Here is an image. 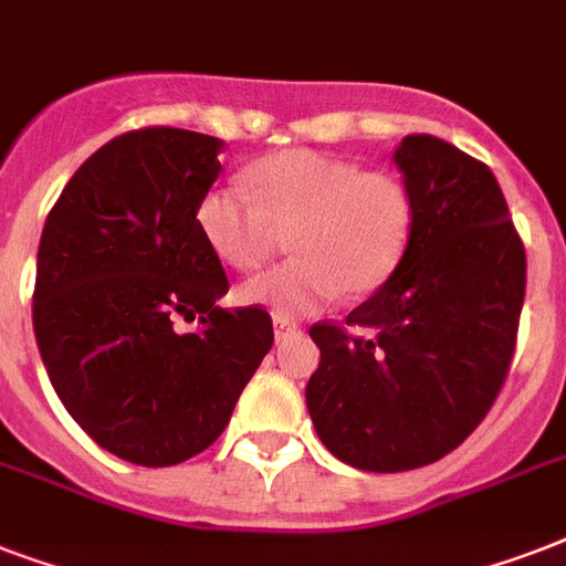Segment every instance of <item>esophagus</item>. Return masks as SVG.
<instances>
[{
	"label": "esophagus",
	"instance_id": "obj_1",
	"mask_svg": "<svg viewBox=\"0 0 566 566\" xmlns=\"http://www.w3.org/2000/svg\"><path fill=\"white\" fill-rule=\"evenodd\" d=\"M273 328H275V344H284V340H291V337L302 335V328L291 319H273Z\"/></svg>",
	"mask_w": 566,
	"mask_h": 566
}]
</instances>
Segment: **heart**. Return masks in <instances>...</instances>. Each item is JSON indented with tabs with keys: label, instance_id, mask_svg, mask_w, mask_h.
<instances>
[{
	"label": "heart",
	"instance_id": "b5f03b06",
	"mask_svg": "<svg viewBox=\"0 0 566 566\" xmlns=\"http://www.w3.org/2000/svg\"><path fill=\"white\" fill-rule=\"evenodd\" d=\"M247 193L217 185L196 205V226L213 255L234 270L270 258L287 234L291 264L240 284V302L275 319H300L344 291L370 296L396 273L413 229V196L396 172L284 149L247 170Z\"/></svg>",
	"mask_w": 566,
	"mask_h": 566
}]
</instances>
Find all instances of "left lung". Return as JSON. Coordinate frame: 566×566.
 I'll list each match as a JSON object with an SVG mask.
<instances>
[{
  "mask_svg": "<svg viewBox=\"0 0 566 566\" xmlns=\"http://www.w3.org/2000/svg\"><path fill=\"white\" fill-rule=\"evenodd\" d=\"M394 164L413 196L402 261L346 328L319 323L305 402L323 447L370 473H402L464 443L509 373L526 252L493 172L458 146L408 135Z\"/></svg>",
  "mask_w": 566,
  "mask_h": 566,
  "instance_id": "obj_1",
  "label": "left lung"
}]
</instances>
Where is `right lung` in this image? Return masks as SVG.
Instances as JSON below:
<instances>
[{
	"instance_id": "add662e5",
	"label": "right lung",
	"mask_w": 566,
	"mask_h": 566,
	"mask_svg": "<svg viewBox=\"0 0 566 566\" xmlns=\"http://www.w3.org/2000/svg\"><path fill=\"white\" fill-rule=\"evenodd\" d=\"M222 140L188 128L114 137L66 181L38 249L34 337L78 426L111 455L170 467L229 426L273 346L264 308L226 311L229 279L196 226ZM185 316L197 328H171Z\"/></svg>"
}]
</instances>
